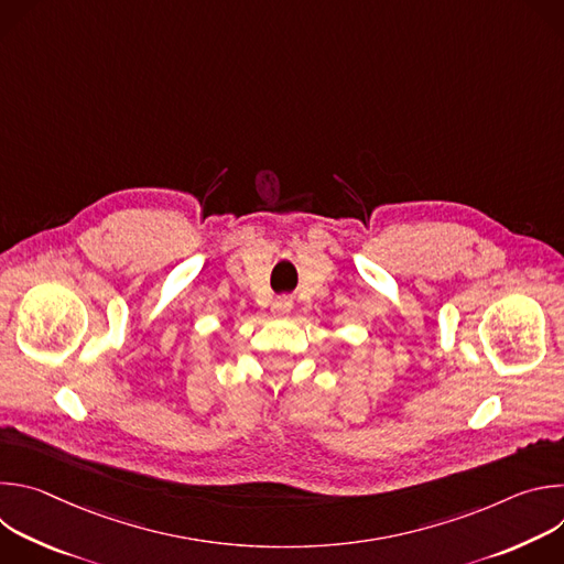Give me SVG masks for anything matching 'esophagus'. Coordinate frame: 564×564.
<instances>
[{
  "label": "esophagus",
  "mask_w": 564,
  "mask_h": 564,
  "mask_svg": "<svg viewBox=\"0 0 564 564\" xmlns=\"http://www.w3.org/2000/svg\"><path fill=\"white\" fill-rule=\"evenodd\" d=\"M292 310V299L290 296H279L274 303H272V314L274 316H288Z\"/></svg>",
  "instance_id": "1"
}]
</instances>
